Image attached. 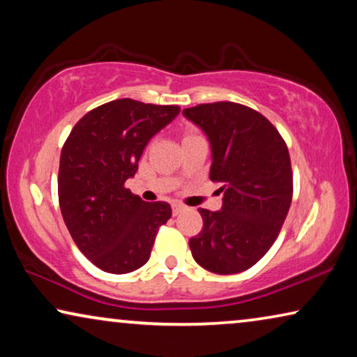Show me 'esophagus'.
I'll list each match as a JSON object with an SVG mask.
<instances>
[{"label":"esophagus","instance_id":"1","mask_svg":"<svg viewBox=\"0 0 357 357\" xmlns=\"http://www.w3.org/2000/svg\"><path fill=\"white\" fill-rule=\"evenodd\" d=\"M185 209V206L183 204H180V203H174L172 204V213H174V216H177V214H180Z\"/></svg>","mask_w":357,"mask_h":357}]
</instances>
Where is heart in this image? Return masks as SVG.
Here are the masks:
<instances>
[{
	"label": "heart",
	"instance_id": "obj_1",
	"mask_svg": "<svg viewBox=\"0 0 357 357\" xmlns=\"http://www.w3.org/2000/svg\"><path fill=\"white\" fill-rule=\"evenodd\" d=\"M187 136H188V135H187Z\"/></svg>",
	"mask_w": 357,
	"mask_h": 357
}]
</instances>
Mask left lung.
Returning <instances> with one entry per match:
<instances>
[{"label":"left lung","mask_w":357,"mask_h":357,"mask_svg":"<svg viewBox=\"0 0 357 357\" xmlns=\"http://www.w3.org/2000/svg\"><path fill=\"white\" fill-rule=\"evenodd\" d=\"M211 144L209 178L222 183L221 211L199 208L203 229L190 238L195 261L218 275L252 268L275 243L292 199L289 151L261 114L236 102L185 109Z\"/></svg>","instance_id":"left-lung-1"}]
</instances>
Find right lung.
Listing matches in <instances>:
<instances>
[{
    "mask_svg": "<svg viewBox=\"0 0 357 357\" xmlns=\"http://www.w3.org/2000/svg\"><path fill=\"white\" fill-rule=\"evenodd\" d=\"M178 112V105L112 100L87 112L63 144L61 216L77 248L102 271L125 275L143 266L159 227L172 216L169 203H146L125 182L149 139Z\"/></svg>",
    "mask_w": 357,
    "mask_h": 357,
    "instance_id": "add662e5",
    "label": "right lung"
}]
</instances>
